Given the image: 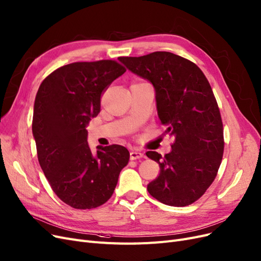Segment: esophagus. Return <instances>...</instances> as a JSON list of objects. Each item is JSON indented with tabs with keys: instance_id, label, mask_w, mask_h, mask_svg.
<instances>
[{
	"instance_id": "34e87169",
	"label": "esophagus",
	"mask_w": 261,
	"mask_h": 261,
	"mask_svg": "<svg viewBox=\"0 0 261 261\" xmlns=\"http://www.w3.org/2000/svg\"><path fill=\"white\" fill-rule=\"evenodd\" d=\"M143 156H144L143 152H141V151H139V150H132V151L130 152V159H131V160L140 159V158H142Z\"/></svg>"
}]
</instances>
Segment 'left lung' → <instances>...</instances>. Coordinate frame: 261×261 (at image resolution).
I'll return each mask as SVG.
<instances>
[{
    "mask_svg": "<svg viewBox=\"0 0 261 261\" xmlns=\"http://www.w3.org/2000/svg\"><path fill=\"white\" fill-rule=\"evenodd\" d=\"M118 59L152 84L158 116L174 139L165 157L146 152L160 167L148 192L171 206L194 203L214 181L225 147L223 121L207 79L197 64L169 51Z\"/></svg>",
    "mask_w": 261,
    "mask_h": 261,
    "instance_id": "left-lung-1",
    "label": "left lung"
}]
</instances>
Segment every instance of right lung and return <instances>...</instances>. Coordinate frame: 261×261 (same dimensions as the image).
I'll list each match as a JSON object with an SVG mask.
<instances>
[{
  "label": "right lung",
  "mask_w": 261,
  "mask_h": 261,
  "mask_svg": "<svg viewBox=\"0 0 261 261\" xmlns=\"http://www.w3.org/2000/svg\"><path fill=\"white\" fill-rule=\"evenodd\" d=\"M125 72L115 60L74 62L55 70L36 93L32 132L37 159L55 194L77 210L95 208L108 201L128 149L113 144L92 151L86 125L101 109V96Z\"/></svg>",
  "instance_id": "right-lung-1"
}]
</instances>
